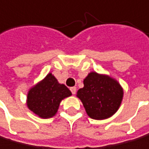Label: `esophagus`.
<instances>
[{
    "label": "esophagus",
    "mask_w": 149,
    "mask_h": 149,
    "mask_svg": "<svg viewBox=\"0 0 149 149\" xmlns=\"http://www.w3.org/2000/svg\"><path fill=\"white\" fill-rule=\"evenodd\" d=\"M70 90H71V92H72V94H73V95H74V94L76 93V87H75V86L71 87V88H70Z\"/></svg>",
    "instance_id": "34e87169"
}]
</instances>
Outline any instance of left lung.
Returning a JSON list of instances; mask_svg holds the SVG:
<instances>
[{
  "instance_id": "left-lung-1",
  "label": "left lung",
  "mask_w": 149,
  "mask_h": 149,
  "mask_svg": "<svg viewBox=\"0 0 149 149\" xmlns=\"http://www.w3.org/2000/svg\"><path fill=\"white\" fill-rule=\"evenodd\" d=\"M123 88L116 79L106 74L91 72L84 80V87L77 91L87 115L102 120L112 116L123 99Z\"/></svg>"
}]
</instances>
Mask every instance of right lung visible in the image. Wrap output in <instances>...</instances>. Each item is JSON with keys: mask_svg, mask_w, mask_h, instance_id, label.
<instances>
[{"mask_svg": "<svg viewBox=\"0 0 149 149\" xmlns=\"http://www.w3.org/2000/svg\"><path fill=\"white\" fill-rule=\"evenodd\" d=\"M71 95V91L65 84H59L50 73L29 90L27 107L38 116L50 118L56 114L61 101Z\"/></svg>", "mask_w": 149, "mask_h": 149, "instance_id": "1", "label": "right lung"}]
</instances>
